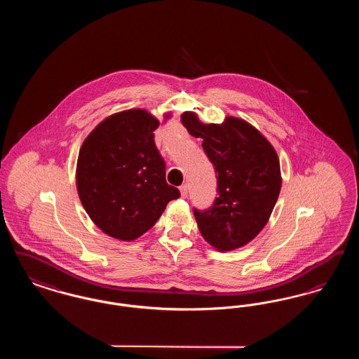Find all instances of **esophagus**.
<instances>
[{
	"instance_id": "34e87169",
	"label": "esophagus",
	"mask_w": 359,
	"mask_h": 359,
	"mask_svg": "<svg viewBox=\"0 0 359 359\" xmlns=\"http://www.w3.org/2000/svg\"><path fill=\"white\" fill-rule=\"evenodd\" d=\"M180 192H182V196L183 198H186L188 195V186L187 184H183L182 187H180Z\"/></svg>"
}]
</instances>
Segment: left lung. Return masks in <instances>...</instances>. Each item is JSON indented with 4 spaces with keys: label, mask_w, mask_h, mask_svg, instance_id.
<instances>
[{
    "label": "left lung",
    "mask_w": 359,
    "mask_h": 359,
    "mask_svg": "<svg viewBox=\"0 0 359 359\" xmlns=\"http://www.w3.org/2000/svg\"><path fill=\"white\" fill-rule=\"evenodd\" d=\"M191 136L203 138V151L217 173L218 196L205 210L194 208L203 238L221 252L256 237L268 222L281 189L278 157L256 128L227 117L222 125L202 123L186 111Z\"/></svg>",
    "instance_id": "obj_1"
}]
</instances>
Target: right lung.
Instances as JSON below:
<instances>
[{"label":"right lung","mask_w":359,"mask_h":359,"mask_svg":"<svg viewBox=\"0 0 359 359\" xmlns=\"http://www.w3.org/2000/svg\"><path fill=\"white\" fill-rule=\"evenodd\" d=\"M158 123L141 109L121 111L102 121L79 151L81 202L93 222L113 238H138L180 196L165 180V163L154 144Z\"/></svg>","instance_id":"obj_1"}]
</instances>
